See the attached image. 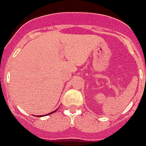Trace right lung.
Wrapping results in <instances>:
<instances>
[{
	"label": "right lung",
	"mask_w": 146,
	"mask_h": 146,
	"mask_svg": "<svg viewBox=\"0 0 146 146\" xmlns=\"http://www.w3.org/2000/svg\"><path fill=\"white\" fill-rule=\"evenodd\" d=\"M52 111V112H50V113H48V114H47V115H50V114H52V113H53V112H55V111ZM42 116H43V115H40V117H42Z\"/></svg>",
	"instance_id": "right-lung-1"
}]
</instances>
